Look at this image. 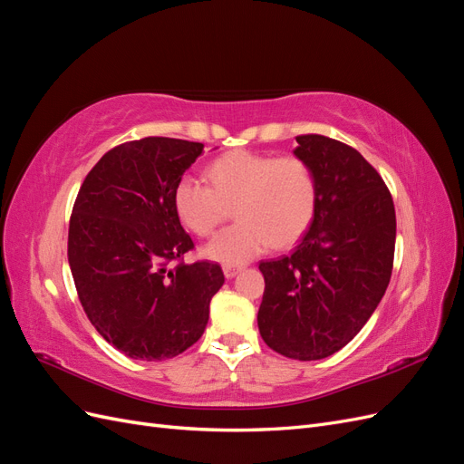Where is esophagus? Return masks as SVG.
Segmentation results:
<instances>
[{"label":"esophagus","mask_w":464,"mask_h":464,"mask_svg":"<svg viewBox=\"0 0 464 464\" xmlns=\"http://www.w3.org/2000/svg\"><path fill=\"white\" fill-rule=\"evenodd\" d=\"M222 271H224V276H227V278H234L237 273H240V266H236V265H224Z\"/></svg>","instance_id":"esophagus-1"}]
</instances>
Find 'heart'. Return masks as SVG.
Wrapping results in <instances>:
<instances>
[{"instance_id":"obj_1","label":"heart","mask_w":464,"mask_h":464,"mask_svg":"<svg viewBox=\"0 0 464 464\" xmlns=\"http://www.w3.org/2000/svg\"><path fill=\"white\" fill-rule=\"evenodd\" d=\"M210 186L181 176L172 191L176 215L198 236H210L236 208L237 224L205 247L207 257L240 265L275 247H290L310 230L317 208V181L298 157L232 150L208 168Z\"/></svg>"}]
</instances>
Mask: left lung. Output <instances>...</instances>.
<instances>
[{
	"instance_id": "left-lung-1",
	"label": "left lung",
	"mask_w": 464,
	"mask_h": 464,
	"mask_svg": "<svg viewBox=\"0 0 464 464\" xmlns=\"http://www.w3.org/2000/svg\"><path fill=\"white\" fill-rule=\"evenodd\" d=\"M294 157L312 168L317 208L290 256L261 261L257 325L266 346L294 360H321L366 325L389 286L395 205L362 154L325 135H300Z\"/></svg>"
}]
</instances>
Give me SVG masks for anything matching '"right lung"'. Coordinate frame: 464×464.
Returning a JSON list of instances; mask_svg holds the SVG:
<instances>
[{"label": "right lung", "mask_w": 464, "mask_h": 464, "mask_svg": "<svg viewBox=\"0 0 464 464\" xmlns=\"http://www.w3.org/2000/svg\"><path fill=\"white\" fill-rule=\"evenodd\" d=\"M201 152L203 143L170 137L114 147L73 205L67 259L81 305L106 343L133 360L174 358L198 343L224 285L220 265L184 263L193 242L172 201Z\"/></svg>", "instance_id": "obj_1"}]
</instances>
